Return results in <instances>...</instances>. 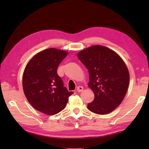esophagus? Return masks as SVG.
<instances>
[{"instance_id": "34e87169", "label": "esophagus", "mask_w": 149, "mask_h": 149, "mask_svg": "<svg viewBox=\"0 0 149 149\" xmlns=\"http://www.w3.org/2000/svg\"><path fill=\"white\" fill-rule=\"evenodd\" d=\"M83 90V87L79 86L77 88V91H78V92H81Z\"/></svg>"}]
</instances>
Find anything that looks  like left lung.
Here are the masks:
<instances>
[{
	"mask_svg": "<svg viewBox=\"0 0 149 149\" xmlns=\"http://www.w3.org/2000/svg\"><path fill=\"white\" fill-rule=\"evenodd\" d=\"M77 56L89 72L88 86L95 94L88 109L99 115L112 112L127 93L129 74L125 63L115 52L101 45L83 50Z\"/></svg>",
	"mask_w": 149,
	"mask_h": 149,
	"instance_id": "8db88e82",
	"label": "left lung"
}]
</instances>
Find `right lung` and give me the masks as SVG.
<instances>
[{
    "mask_svg": "<svg viewBox=\"0 0 149 149\" xmlns=\"http://www.w3.org/2000/svg\"><path fill=\"white\" fill-rule=\"evenodd\" d=\"M67 52L48 49L37 54L25 69L22 84L27 100L34 109L54 115L65 108L73 91H68L57 74Z\"/></svg>",
    "mask_w": 149,
    "mask_h": 149,
    "instance_id": "right-lung-1",
    "label": "right lung"
}]
</instances>
